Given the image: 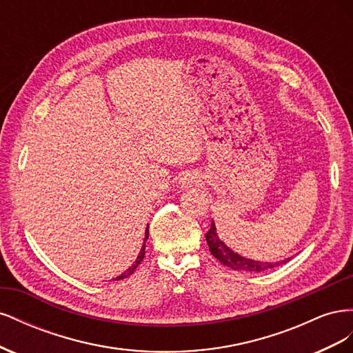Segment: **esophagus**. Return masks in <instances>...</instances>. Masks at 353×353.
<instances>
[{
  "label": "esophagus",
  "mask_w": 353,
  "mask_h": 353,
  "mask_svg": "<svg viewBox=\"0 0 353 353\" xmlns=\"http://www.w3.org/2000/svg\"><path fill=\"white\" fill-rule=\"evenodd\" d=\"M199 183H200V176L196 172H185V174L181 175V178H179V184L183 185L184 188L194 187Z\"/></svg>",
  "instance_id": "esophagus-1"
}]
</instances>
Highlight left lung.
I'll use <instances>...</instances> for the list:
<instances>
[{
  "instance_id": "left-lung-1",
  "label": "left lung",
  "mask_w": 353,
  "mask_h": 353,
  "mask_svg": "<svg viewBox=\"0 0 353 353\" xmlns=\"http://www.w3.org/2000/svg\"><path fill=\"white\" fill-rule=\"evenodd\" d=\"M206 241L209 244V250L210 253L215 256V258L222 263L228 266L231 270L236 271H245V272H263L266 270L275 268L280 263H285V261L281 262H259V261H253V259H248L244 256H240L239 253L232 252L228 245L223 243L216 234V227L215 223L212 221L210 230L206 232Z\"/></svg>"
}]
</instances>
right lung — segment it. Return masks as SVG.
<instances>
[{
  "instance_id": "add662e5",
  "label": "right lung",
  "mask_w": 353,
  "mask_h": 353,
  "mask_svg": "<svg viewBox=\"0 0 353 353\" xmlns=\"http://www.w3.org/2000/svg\"><path fill=\"white\" fill-rule=\"evenodd\" d=\"M147 239H148V225H147V228H145V237H144L143 248H141V250H140V254L137 256V261H135V263H132V266H130V268H128L123 274H121L119 276H116L114 281H116V280H123V279H128V276H130V275L135 271L137 266L141 263V261L144 259V254H145V241H147Z\"/></svg>"
}]
</instances>
